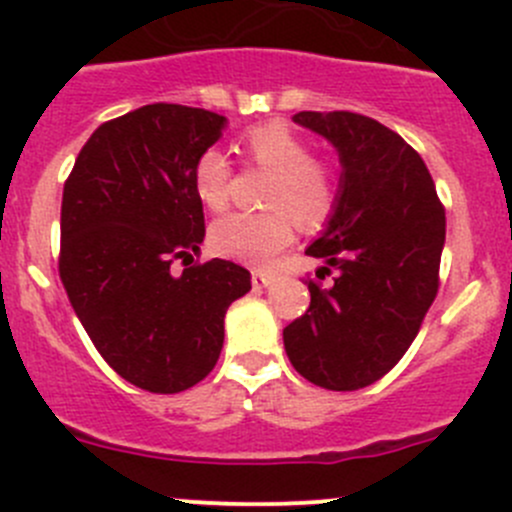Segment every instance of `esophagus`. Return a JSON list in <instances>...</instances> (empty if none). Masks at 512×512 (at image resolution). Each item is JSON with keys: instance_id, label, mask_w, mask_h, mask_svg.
<instances>
[{"instance_id": "esophagus-1", "label": "esophagus", "mask_w": 512, "mask_h": 512, "mask_svg": "<svg viewBox=\"0 0 512 512\" xmlns=\"http://www.w3.org/2000/svg\"><path fill=\"white\" fill-rule=\"evenodd\" d=\"M272 280H275V277H272L270 272H262V270H255V272H252V287H255V289L270 287V285H272Z\"/></svg>"}]
</instances>
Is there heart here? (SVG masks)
<instances>
[{
	"instance_id": "1",
	"label": "heart",
	"mask_w": 512,
	"mask_h": 512,
	"mask_svg": "<svg viewBox=\"0 0 512 512\" xmlns=\"http://www.w3.org/2000/svg\"><path fill=\"white\" fill-rule=\"evenodd\" d=\"M242 148L260 168L275 173L267 193L265 215L235 213L210 227V245L218 255L245 265H267L294 240L295 223L304 230L327 223L337 203V178L322 160L312 158V146L285 123L255 126L242 138ZM230 163L220 151H205L195 165V190L210 210L227 205Z\"/></svg>"
}]
</instances>
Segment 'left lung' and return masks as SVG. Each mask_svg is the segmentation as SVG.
Segmentation results:
<instances>
[{
    "label": "left lung",
    "instance_id": "1",
    "mask_svg": "<svg viewBox=\"0 0 512 512\" xmlns=\"http://www.w3.org/2000/svg\"><path fill=\"white\" fill-rule=\"evenodd\" d=\"M342 165L337 203L307 255L324 262L312 302L282 332L294 369L312 384L356 391L406 354L438 292L446 213L421 156L391 128L349 111H299Z\"/></svg>",
    "mask_w": 512,
    "mask_h": 512
}]
</instances>
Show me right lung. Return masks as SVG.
Wrapping results in <instances>:
<instances>
[{
	"label": "right lung",
	"instance_id": "obj_1",
	"mask_svg": "<svg viewBox=\"0 0 512 512\" xmlns=\"http://www.w3.org/2000/svg\"><path fill=\"white\" fill-rule=\"evenodd\" d=\"M227 118L151 103L98 126L61 200L59 275L76 317L116 374L153 394L190 389L218 364L225 312L250 292L227 260L185 267L205 237L195 165Z\"/></svg>",
	"mask_w": 512,
	"mask_h": 512
}]
</instances>
